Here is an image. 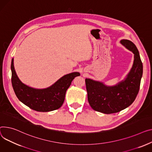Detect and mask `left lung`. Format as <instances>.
I'll return each instance as SVG.
<instances>
[{"label": "left lung", "instance_id": "obj_1", "mask_svg": "<svg viewBox=\"0 0 152 152\" xmlns=\"http://www.w3.org/2000/svg\"><path fill=\"white\" fill-rule=\"evenodd\" d=\"M120 43L134 54L133 67L126 79L113 87H107L90 79L85 80L90 106L94 110L104 114L116 113L130 106L140 88L143 65L138 50L129 40L122 39Z\"/></svg>", "mask_w": 152, "mask_h": 152}]
</instances>
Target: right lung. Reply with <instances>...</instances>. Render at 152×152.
<instances>
[{"instance_id": "right-lung-1", "label": "right lung", "mask_w": 152, "mask_h": 152, "mask_svg": "<svg viewBox=\"0 0 152 152\" xmlns=\"http://www.w3.org/2000/svg\"><path fill=\"white\" fill-rule=\"evenodd\" d=\"M12 84L17 98L25 105L38 112H49L61 107L64 102L66 91L75 77L74 72L64 76L52 86L45 89H35L23 84L18 79L12 60Z\"/></svg>"}]
</instances>
